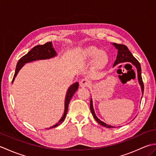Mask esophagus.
<instances>
[{
  "label": "esophagus",
  "instance_id": "esophagus-1",
  "mask_svg": "<svg viewBox=\"0 0 156 156\" xmlns=\"http://www.w3.org/2000/svg\"><path fill=\"white\" fill-rule=\"evenodd\" d=\"M89 84V82L87 79H82L80 81V86L81 87H88Z\"/></svg>",
  "mask_w": 156,
  "mask_h": 156
}]
</instances>
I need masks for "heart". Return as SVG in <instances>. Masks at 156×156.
Listing matches in <instances>:
<instances>
[{
	"instance_id": "1",
	"label": "heart",
	"mask_w": 156,
	"mask_h": 156,
	"mask_svg": "<svg viewBox=\"0 0 156 156\" xmlns=\"http://www.w3.org/2000/svg\"><path fill=\"white\" fill-rule=\"evenodd\" d=\"M82 58L84 60H90L93 58L92 65L94 69H101L105 68L108 62L107 52L101 50L95 46H88L82 51Z\"/></svg>"
}]
</instances>
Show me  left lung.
Here are the masks:
<instances>
[{"instance_id":"1","label":"left lung","mask_w":156,"mask_h":156,"mask_svg":"<svg viewBox=\"0 0 156 156\" xmlns=\"http://www.w3.org/2000/svg\"><path fill=\"white\" fill-rule=\"evenodd\" d=\"M115 48L118 50V54L117 56V59L114 63L113 66H115L116 65L121 64V63H124V62H130L133 64L135 68H137V78H138V82L139 84L141 86V92H142V95L144 94V82L143 80H142V78H141V65L140 64V62L137 61V59L135 58L133 54H131L130 51L129 50L127 46L125 45H122V44H115V43H113L112 44ZM142 98V97H141ZM90 111L92 115H93L94 118L95 119V120L97 121L98 123L100 124L101 125L103 126V127H105L107 128H113L115 127L111 125H107L105 122H102L99 119L97 115H96L94 111V108H93V105H92V98L90 99Z\"/></svg>"}]
</instances>
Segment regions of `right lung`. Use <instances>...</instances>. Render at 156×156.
Here are the masks:
<instances>
[{"instance_id": "right-lung-1", "label": "right lung", "mask_w": 156, "mask_h": 156, "mask_svg": "<svg viewBox=\"0 0 156 156\" xmlns=\"http://www.w3.org/2000/svg\"><path fill=\"white\" fill-rule=\"evenodd\" d=\"M56 55H57V53H56V51H55L54 48H53L51 42H48L44 45H38L35 46V47L34 48H32L27 54L25 55L24 56H23V57L20 59L19 62H17V64H16V66L15 74H14V76H13L12 83H13V82H14L15 78L16 76V75H17L20 69H21V68L26 64V63H29V62L35 61V60H41V59H50L52 58H54ZM78 87H79L78 82H76V83L73 84L69 87L68 90L67 91V93H66V98H65L64 113L63 115L62 118L60 119V120H59L57 123L48 129H51V128L58 127V125L62 124V122L65 120L66 115H67L68 110L69 102H70L72 97H73V95H74L76 91L78 90Z\"/></svg>"}]
</instances>
